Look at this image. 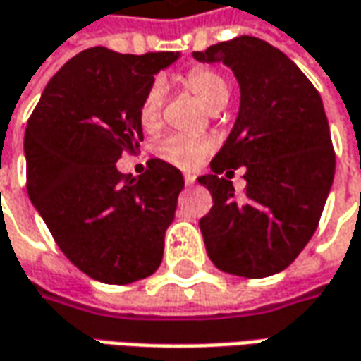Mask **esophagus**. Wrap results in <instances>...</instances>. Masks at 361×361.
Returning <instances> with one entry per match:
<instances>
[{
    "label": "esophagus",
    "mask_w": 361,
    "mask_h": 361,
    "mask_svg": "<svg viewBox=\"0 0 361 361\" xmlns=\"http://www.w3.org/2000/svg\"><path fill=\"white\" fill-rule=\"evenodd\" d=\"M183 181H185V185H193V183H195V176H193V173H185V176H183Z\"/></svg>",
    "instance_id": "esophagus-1"
}]
</instances>
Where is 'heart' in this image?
<instances>
[{
  "label": "heart",
  "mask_w": 361,
  "mask_h": 361,
  "mask_svg": "<svg viewBox=\"0 0 361 361\" xmlns=\"http://www.w3.org/2000/svg\"><path fill=\"white\" fill-rule=\"evenodd\" d=\"M183 83L209 111H219L230 102L228 80L216 69H192L183 78ZM161 107H164V87L159 83H154V85H149V90L142 97L140 109H137L140 126L143 130L156 131L159 128ZM209 149H212V145L205 140H195V137H185V135H169L157 145V156L176 168L192 169L209 154Z\"/></svg>",
  "instance_id": "1"
}]
</instances>
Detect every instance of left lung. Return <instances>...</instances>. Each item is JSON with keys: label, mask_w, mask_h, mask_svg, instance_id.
Here are the masks:
<instances>
[{"label": "left lung", "mask_w": 361, "mask_h": 361, "mask_svg": "<svg viewBox=\"0 0 361 361\" xmlns=\"http://www.w3.org/2000/svg\"><path fill=\"white\" fill-rule=\"evenodd\" d=\"M224 61L240 81V114L230 137L197 178L214 205L200 219L218 269L242 278L274 276L292 264L316 231L336 171L322 97L278 47L252 35L193 51ZM248 185L235 198V169Z\"/></svg>", "instance_id": "8db88e82"}]
</instances>
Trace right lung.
<instances>
[{
  "mask_svg": "<svg viewBox=\"0 0 361 361\" xmlns=\"http://www.w3.org/2000/svg\"><path fill=\"white\" fill-rule=\"evenodd\" d=\"M178 56L83 49L49 80L27 119L30 200L66 257L97 281L131 283L161 264L183 176L149 159L130 180L116 161L140 152V102Z\"/></svg>",
  "mask_w": 361,
  "mask_h": 361,
  "instance_id": "add662e5",
  "label": "right lung"
}]
</instances>
